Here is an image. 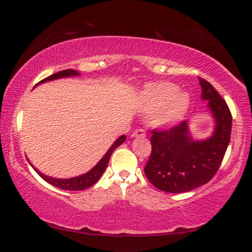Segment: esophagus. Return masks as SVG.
<instances>
[{
    "label": "esophagus",
    "mask_w": 252,
    "mask_h": 252,
    "mask_svg": "<svg viewBox=\"0 0 252 252\" xmlns=\"http://www.w3.org/2000/svg\"><path fill=\"white\" fill-rule=\"evenodd\" d=\"M133 137H146V131H145L143 128H138L135 129L131 134Z\"/></svg>",
    "instance_id": "obj_1"
}]
</instances>
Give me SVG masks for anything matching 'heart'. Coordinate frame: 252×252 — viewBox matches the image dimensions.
I'll return each instance as SVG.
<instances>
[{
  "mask_svg": "<svg viewBox=\"0 0 252 252\" xmlns=\"http://www.w3.org/2000/svg\"><path fill=\"white\" fill-rule=\"evenodd\" d=\"M190 105V97L169 82L147 84L139 95V106L147 116H155L157 125L173 126L182 121Z\"/></svg>",
  "mask_w": 252,
  "mask_h": 252,
  "instance_id": "obj_1",
  "label": "heart"
}]
</instances>
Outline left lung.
<instances>
[{"label":"left lung","instance_id":"8db88e82","mask_svg":"<svg viewBox=\"0 0 252 252\" xmlns=\"http://www.w3.org/2000/svg\"><path fill=\"white\" fill-rule=\"evenodd\" d=\"M201 98L216 119L210 138L195 142L189 136L187 122L168 129L152 130V153L144 171L147 179L162 191H190L213 179L230 142L232 116L228 105L214 86L199 77Z\"/></svg>","mask_w":252,"mask_h":252}]
</instances>
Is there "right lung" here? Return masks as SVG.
<instances>
[{
    "label": "right lung",
    "mask_w": 252,
    "mask_h": 252,
    "mask_svg": "<svg viewBox=\"0 0 252 252\" xmlns=\"http://www.w3.org/2000/svg\"><path fill=\"white\" fill-rule=\"evenodd\" d=\"M73 75H78V73L74 69H64V70H61V72H57L55 74L51 75V76L42 79V81L38 82L36 85H38V84H41V83H44V82H47V81H53V79H56V78L73 76ZM125 139H126L125 135L121 136V137H119L116 142L113 144V146L108 149V152L105 154V156L101 158L100 161L94 167V168L88 171V173H86V174L78 176V177H74V178H69V179H56V178L47 177V176L43 175L42 173H39V171L36 168H34L33 166L32 167L35 169V171H36V173L41 176L44 180H45V182L53 185V186H55L60 189H65V190H84V189L91 187L95 183L98 182L100 176L103 175V173L106 169V167H107L109 158H110V156H112L113 152L119 146V145L125 142Z\"/></svg>",
    "instance_id": "1"
}]
</instances>
